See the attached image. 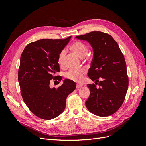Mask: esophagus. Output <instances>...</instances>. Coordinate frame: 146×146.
I'll return each mask as SVG.
<instances>
[{"instance_id":"1","label":"esophagus","mask_w":146,"mask_h":146,"mask_svg":"<svg viewBox=\"0 0 146 146\" xmlns=\"http://www.w3.org/2000/svg\"><path fill=\"white\" fill-rule=\"evenodd\" d=\"M82 86V85H78H78H77V86H76V88L78 89V88H81Z\"/></svg>"}]
</instances>
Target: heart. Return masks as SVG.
I'll use <instances>...</instances> for the list:
<instances>
[{"instance_id":"heart-1","label":"heart","mask_w":146,"mask_h":146,"mask_svg":"<svg viewBox=\"0 0 146 146\" xmlns=\"http://www.w3.org/2000/svg\"><path fill=\"white\" fill-rule=\"evenodd\" d=\"M70 48L79 56L83 58L85 56L88 52V47L85 44L80 41H75L70 46ZM66 52L64 49L61 50L57 58V62L61 66H63L64 64ZM86 73V70L84 69H70L64 74L65 77L68 80L76 82H81L83 80L84 74Z\"/></svg>"}]
</instances>
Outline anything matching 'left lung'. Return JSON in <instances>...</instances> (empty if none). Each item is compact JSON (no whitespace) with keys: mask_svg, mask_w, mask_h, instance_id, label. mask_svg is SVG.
I'll use <instances>...</instances> for the list:
<instances>
[{"mask_svg":"<svg viewBox=\"0 0 146 146\" xmlns=\"http://www.w3.org/2000/svg\"><path fill=\"white\" fill-rule=\"evenodd\" d=\"M87 41L94 52L88 76L95 84H88L90 95L85 104L95 115L105 117L115 113L124 101L129 77L124 56L111 35L93 31L76 36ZM99 84L100 88L96 87Z\"/></svg>","mask_w":146,"mask_h":146,"instance_id":"obj_1","label":"left lung"}]
</instances>
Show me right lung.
<instances>
[{
  "label": "right lung",
  "instance_id": "add662e5",
  "mask_svg": "<svg viewBox=\"0 0 146 146\" xmlns=\"http://www.w3.org/2000/svg\"><path fill=\"white\" fill-rule=\"evenodd\" d=\"M71 36L64 39H42L30 42L22 53L18 70L21 93L25 104L35 116L45 120L55 118L66 107L68 96L76 84L65 79L62 85L50 88V80L61 81L57 58Z\"/></svg>",
  "mask_w": 146,
  "mask_h": 146
}]
</instances>
